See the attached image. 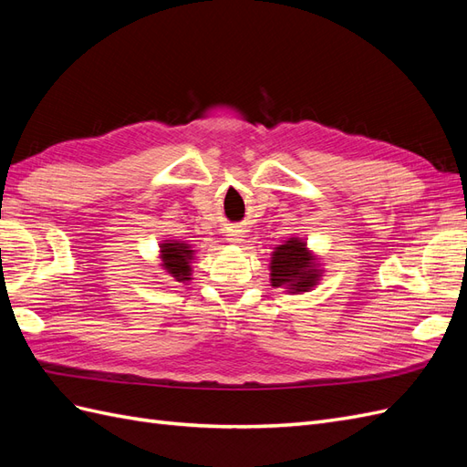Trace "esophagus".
Returning a JSON list of instances; mask_svg holds the SVG:
<instances>
[{
	"instance_id": "34e87169",
	"label": "esophagus",
	"mask_w": 467,
	"mask_h": 467,
	"mask_svg": "<svg viewBox=\"0 0 467 467\" xmlns=\"http://www.w3.org/2000/svg\"><path fill=\"white\" fill-rule=\"evenodd\" d=\"M242 237H244V232H242V230H230L228 242H230V244H239V242H242Z\"/></svg>"
}]
</instances>
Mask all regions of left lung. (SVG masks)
Instances as JSON below:
<instances>
[{
    "label": "left lung",
    "instance_id": "obj_1",
    "mask_svg": "<svg viewBox=\"0 0 467 467\" xmlns=\"http://www.w3.org/2000/svg\"><path fill=\"white\" fill-rule=\"evenodd\" d=\"M317 268L314 257L309 255L306 244L300 239H288L285 245H278L271 261L273 286H288L290 292H306L316 285Z\"/></svg>",
    "mask_w": 467,
    "mask_h": 467
}]
</instances>
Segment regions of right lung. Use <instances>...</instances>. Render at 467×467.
Returning a JSON list of instances; mask_svg holds the SVG:
<instances>
[{
    "instance_id": "obj_1",
    "label": "right lung",
    "mask_w": 467,
    "mask_h": 467,
    "mask_svg": "<svg viewBox=\"0 0 467 467\" xmlns=\"http://www.w3.org/2000/svg\"><path fill=\"white\" fill-rule=\"evenodd\" d=\"M161 259L167 273L177 282L191 280V259L192 249L187 244H163L161 245Z\"/></svg>"
}]
</instances>
